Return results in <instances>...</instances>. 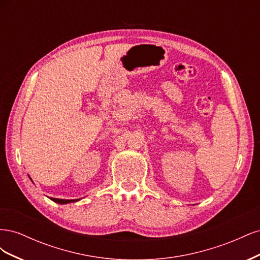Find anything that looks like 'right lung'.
Here are the masks:
<instances>
[{
    "label": "right lung",
    "instance_id": "1",
    "mask_svg": "<svg viewBox=\"0 0 260 260\" xmlns=\"http://www.w3.org/2000/svg\"><path fill=\"white\" fill-rule=\"evenodd\" d=\"M53 202L58 203V204H69V203H74V202H78L80 201L79 199L77 200H60V199H51Z\"/></svg>",
    "mask_w": 260,
    "mask_h": 260
}]
</instances>
